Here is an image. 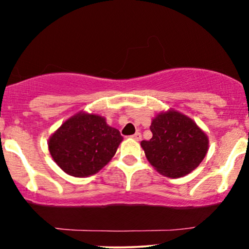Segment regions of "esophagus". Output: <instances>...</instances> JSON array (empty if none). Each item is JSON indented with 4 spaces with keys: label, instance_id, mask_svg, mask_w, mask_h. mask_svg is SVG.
<instances>
[{
    "label": "esophagus",
    "instance_id": "esophagus-1",
    "mask_svg": "<svg viewBox=\"0 0 249 249\" xmlns=\"http://www.w3.org/2000/svg\"><path fill=\"white\" fill-rule=\"evenodd\" d=\"M131 138H132V139H134L135 141H140L141 140V133H140V132H137V133L131 135Z\"/></svg>",
    "mask_w": 249,
    "mask_h": 249
}]
</instances>
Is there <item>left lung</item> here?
I'll list each match as a JSON object with an SVG mask.
<instances>
[{"label": "left lung", "mask_w": 249, "mask_h": 249, "mask_svg": "<svg viewBox=\"0 0 249 249\" xmlns=\"http://www.w3.org/2000/svg\"><path fill=\"white\" fill-rule=\"evenodd\" d=\"M153 137L141 141L148 162L169 178L184 177L203 161L208 135L188 116L177 110L159 112L150 125Z\"/></svg>", "instance_id": "left-lung-1"}]
</instances>
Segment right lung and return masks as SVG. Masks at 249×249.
I'll return each mask as SVG.
<instances>
[{"label": "right lung", "mask_w": 249, "mask_h": 249, "mask_svg": "<svg viewBox=\"0 0 249 249\" xmlns=\"http://www.w3.org/2000/svg\"><path fill=\"white\" fill-rule=\"evenodd\" d=\"M122 141L119 131L109 126L103 116L79 111L50 135L48 148L65 174L85 178L108 164Z\"/></svg>", "instance_id": "1"}]
</instances>
